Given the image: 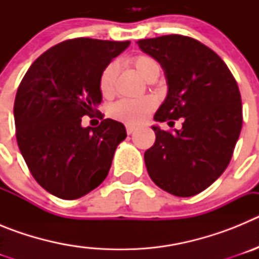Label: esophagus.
Instances as JSON below:
<instances>
[{"label": "esophagus", "mask_w": 259, "mask_h": 259, "mask_svg": "<svg viewBox=\"0 0 259 259\" xmlns=\"http://www.w3.org/2000/svg\"><path fill=\"white\" fill-rule=\"evenodd\" d=\"M125 130H127L128 135H132L135 132V130H136V127H134V125H127V127H125Z\"/></svg>", "instance_id": "34e87169"}]
</instances>
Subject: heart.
<instances>
[{"instance_id": "heart-1", "label": "heart", "mask_w": 259, "mask_h": 259, "mask_svg": "<svg viewBox=\"0 0 259 259\" xmlns=\"http://www.w3.org/2000/svg\"><path fill=\"white\" fill-rule=\"evenodd\" d=\"M128 62L137 74L146 81H149L150 79L159 75V63L153 57L140 54V56L132 57ZM116 71H118V66L115 62H111L102 71L101 77H100V91L104 97H110L114 93ZM154 109V98L150 96H145V97L135 98V100H120L110 107L109 114L111 118L116 119L119 122L136 125L143 123Z\"/></svg>"}]
</instances>
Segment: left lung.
Returning <instances> with one entry per match:
<instances>
[{
  "instance_id": "obj_1",
  "label": "left lung",
  "mask_w": 259,
  "mask_h": 259,
  "mask_svg": "<svg viewBox=\"0 0 259 259\" xmlns=\"http://www.w3.org/2000/svg\"><path fill=\"white\" fill-rule=\"evenodd\" d=\"M164 71L167 96L155 122L183 118L180 130L153 125L154 145L144 154L150 179L163 191L191 197L227 168L242 127L241 96L223 59L192 37L167 35L137 41Z\"/></svg>"
}]
</instances>
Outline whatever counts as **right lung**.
<instances>
[{"mask_svg": "<svg viewBox=\"0 0 259 259\" xmlns=\"http://www.w3.org/2000/svg\"><path fill=\"white\" fill-rule=\"evenodd\" d=\"M130 41L79 37L42 53L31 65L14 102L17 141L32 176L49 193L75 200L107 176L125 127L104 119L83 127L102 101L100 77Z\"/></svg>", "mask_w": 259, "mask_h": 259, "instance_id": "1", "label": "right lung"}]
</instances>
